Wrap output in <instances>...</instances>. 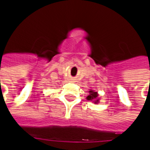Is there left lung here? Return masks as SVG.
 <instances>
[{
  "instance_id": "8db88e82",
  "label": "left lung",
  "mask_w": 150,
  "mask_h": 150,
  "mask_svg": "<svg viewBox=\"0 0 150 150\" xmlns=\"http://www.w3.org/2000/svg\"><path fill=\"white\" fill-rule=\"evenodd\" d=\"M97 96H98L97 92H95V91H90V94H89V96L87 97V99H88V100H96V98H97ZM97 101L98 100H96V103Z\"/></svg>"
}]
</instances>
